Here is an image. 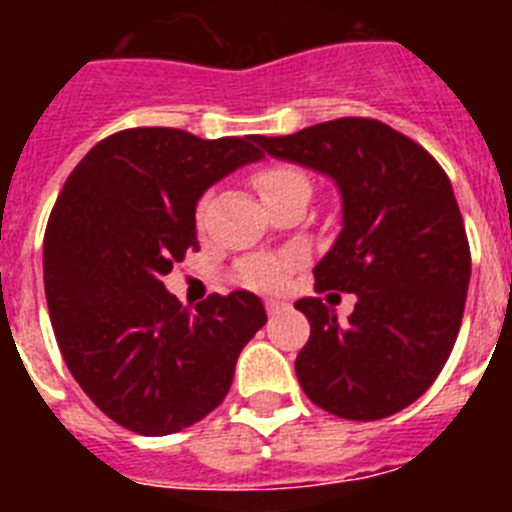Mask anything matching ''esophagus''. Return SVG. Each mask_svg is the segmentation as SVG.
Listing matches in <instances>:
<instances>
[{"mask_svg":"<svg viewBox=\"0 0 512 512\" xmlns=\"http://www.w3.org/2000/svg\"><path fill=\"white\" fill-rule=\"evenodd\" d=\"M287 307L289 305L284 300H266V312H269V315H279V312H284Z\"/></svg>","mask_w":512,"mask_h":512,"instance_id":"esophagus-1","label":"esophagus"}]
</instances>
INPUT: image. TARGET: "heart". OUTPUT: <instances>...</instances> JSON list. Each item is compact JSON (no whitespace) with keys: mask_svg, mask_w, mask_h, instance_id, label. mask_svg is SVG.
I'll return each instance as SVG.
<instances>
[{"mask_svg":"<svg viewBox=\"0 0 512 512\" xmlns=\"http://www.w3.org/2000/svg\"><path fill=\"white\" fill-rule=\"evenodd\" d=\"M253 184L261 192L266 205H271L274 200H279L284 192L289 189L300 187L305 184L307 179L300 169L287 164H274V166H264L253 174ZM202 215V207H200ZM300 264V253L287 251V253H277V256H256V259H248L238 266V279L248 287L256 289H279L284 282H287L289 271L295 269Z\"/></svg>","mask_w":512,"mask_h":512,"instance_id":"b5f03b06","label":"heart"}]
</instances>
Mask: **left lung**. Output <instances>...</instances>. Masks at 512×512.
<instances>
[{"mask_svg": "<svg viewBox=\"0 0 512 512\" xmlns=\"http://www.w3.org/2000/svg\"><path fill=\"white\" fill-rule=\"evenodd\" d=\"M269 156L330 176L343 228L312 274L315 289L354 292L346 323L320 297L297 354L300 387L346 420H379L423 395L449 359L467 302L472 256L449 176L408 135L341 117L256 140Z\"/></svg>", "mask_w": 512, "mask_h": 512, "instance_id": "1", "label": "left lung"}]
</instances>
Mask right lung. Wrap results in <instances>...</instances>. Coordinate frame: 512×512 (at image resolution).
I'll list each match as a JSON object with an SVG mask.
<instances>
[{
    "label": "right lung",
    "instance_id": "1",
    "mask_svg": "<svg viewBox=\"0 0 512 512\" xmlns=\"http://www.w3.org/2000/svg\"><path fill=\"white\" fill-rule=\"evenodd\" d=\"M256 140L120 130L76 164L48 217L43 282L63 361L107 418L140 436H169L212 413L266 323L246 289L189 310L161 282L200 251L202 194L264 158Z\"/></svg>",
    "mask_w": 512,
    "mask_h": 512
}]
</instances>
